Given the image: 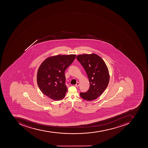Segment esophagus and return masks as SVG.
I'll use <instances>...</instances> for the list:
<instances>
[{"label":"esophagus","mask_w":148,"mask_h":148,"mask_svg":"<svg viewBox=\"0 0 148 148\" xmlns=\"http://www.w3.org/2000/svg\"><path fill=\"white\" fill-rule=\"evenodd\" d=\"M79 86V83L78 82L77 83V84L75 85V86L76 87H78Z\"/></svg>","instance_id":"esophagus-1"}]
</instances>
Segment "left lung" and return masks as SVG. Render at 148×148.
Instances as JSON below:
<instances>
[{
    "mask_svg": "<svg viewBox=\"0 0 148 148\" xmlns=\"http://www.w3.org/2000/svg\"><path fill=\"white\" fill-rule=\"evenodd\" d=\"M86 71L90 82V88L80 93L84 99L92 101L100 96L108 86L109 71L104 61L96 54H82L77 57Z\"/></svg>",
    "mask_w": 148,
    "mask_h": 148,
    "instance_id": "8db88e82",
    "label": "left lung"
}]
</instances>
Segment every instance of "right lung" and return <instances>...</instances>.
I'll return each instance as SVG.
<instances>
[{
	"label": "right lung",
	"mask_w": 148,
	"mask_h": 148,
	"mask_svg": "<svg viewBox=\"0 0 148 148\" xmlns=\"http://www.w3.org/2000/svg\"><path fill=\"white\" fill-rule=\"evenodd\" d=\"M76 55H58L48 58L40 65L37 82L41 92L47 97L60 100L67 92L65 71L73 63Z\"/></svg>",
	"instance_id": "right-lung-1"
}]
</instances>
